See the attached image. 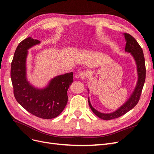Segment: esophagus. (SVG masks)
<instances>
[{
	"label": "esophagus",
	"mask_w": 154,
	"mask_h": 154,
	"mask_svg": "<svg viewBox=\"0 0 154 154\" xmlns=\"http://www.w3.org/2000/svg\"><path fill=\"white\" fill-rule=\"evenodd\" d=\"M78 76L79 78H82V79H84V78H86L87 74H86V73H85L84 71H80V72L78 73Z\"/></svg>",
	"instance_id": "34e87169"
}]
</instances>
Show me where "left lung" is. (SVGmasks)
Returning <instances> with one entry per match:
<instances>
[{
  "instance_id": "left-lung-1",
  "label": "left lung",
  "mask_w": 154,
  "mask_h": 154,
  "mask_svg": "<svg viewBox=\"0 0 154 154\" xmlns=\"http://www.w3.org/2000/svg\"><path fill=\"white\" fill-rule=\"evenodd\" d=\"M123 35L126 40L125 51L126 52L131 54L137 66V72L138 75L137 84L132 94L130 95L127 101L122 106H121L118 109L111 113H102L101 112L96 110L92 106L89 100V97H88V105H89L92 111L97 117L104 120H110L118 118L132 109L137 104L139 98H140L142 89L144 84V81H145L146 67L143 49L137 43L136 40L130 34L126 33V32H125ZM88 91H89L88 89Z\"/></svg>"
}]
</instances>
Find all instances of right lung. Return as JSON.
Returning a JSON list of instances; mask_svg holds the SVG:
<instances>
[{"instance_id":"1","label":"right lung","mask_w":154,"mask_h":154,"mask_svg":"<svg viewBox=\"0 0 154 154\" xmlns=\"http://www.w3.org/2000/svg\"><path fill=\"white\" fill-rule=\"evenodd\" d=\"M40 43V41L28 37L18 44L11 62V78L18 103L36 117L50 119L57 117L67 105V91L73 82V72L53 78L42 88L32 85L27 78V50Z\"/></svg>"}]
</instances>
